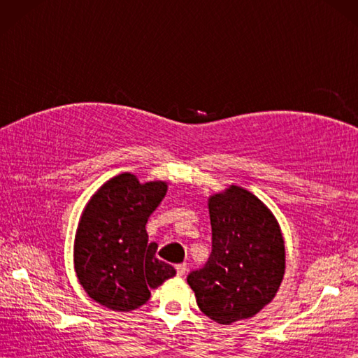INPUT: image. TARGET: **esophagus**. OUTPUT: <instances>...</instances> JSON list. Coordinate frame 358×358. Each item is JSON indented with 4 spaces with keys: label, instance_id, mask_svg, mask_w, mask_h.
<instances>
[{
    "label": "esophagus",
    "instance_id": "esophagus-1",
    "mask_svg": "<svg viewBox=\"0 0 358 358\" xmlns=\"http://www.w3.org/2000/svg\"><path fill=\"white\" fill-rule=\"evenodd\" d=\"M175 269H177V275L178 277H183L185 273H186V271H187V266L185 263H181V264L175 266Z\"/></svg>",
    "mask_w": 358,
    "mask_h": 358
}]
</instances>
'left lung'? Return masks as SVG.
Wrapping results in <instances>:
<instances>
[{
    "mask_svg": "<svg viewBox=\"0 0 358 358\" xmlns=\"http://www.w3.org/2000/svg\"><path fill=\"white\" fill-rule=\"evenodd\" d=\"M212 252L187 275L210 320L254 317L275 296L285 273V241L272 212L254 194L231 186L209 199Z\"/></svg>",
    "mask_w": 358,
    "mask_h": 358,
    "instance_id": "1",
    "label": "left lung"
}]
</instances>
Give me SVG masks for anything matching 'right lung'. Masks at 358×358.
Instances as JSON below:
<instances>
[{"label":"right lung","instance_id":"obj_1","mask_svg":"<svg viewBox=\"0 0 358 358\" xmlns=\"http://www.w3.org/2000/svg\"><path fill=\"white\" fill-rule=\"evenodd\" d=\"M163 181L141 185L132 173L104 183L83 212L73 246L75 272L90 299L112 310H132L150 299V289L177 271L155 257L148 218L164 199Z\"/></svg>","mask_w":358,"mask_h":358}]
</instances>
